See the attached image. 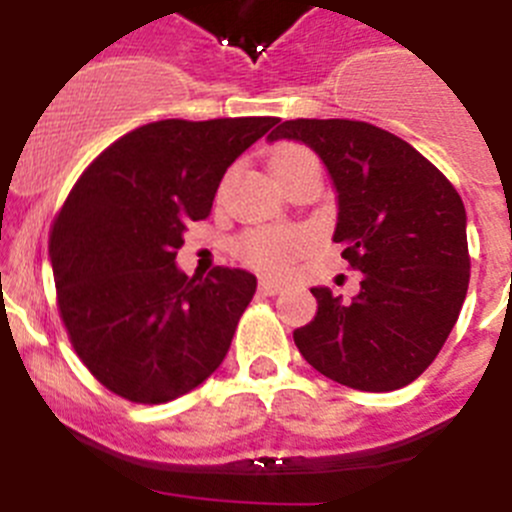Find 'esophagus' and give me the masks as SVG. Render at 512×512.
I'll list each match as a JSON object with an SVG mask.
<instances>
[{
	"instance_id": "obj_1",
	"label": "esophagus",
	"mask_w": 512,
	"mask_h": 512,
	"mask_svg": "<svg viewBox=\"0 0 512 512\" xmlns=\"http://www.w3.org/2000/svg\"><path fill=\"white\" fill-rule=\"evenodd\" d=\"M285 289V282H277V280H260V292L262 294H280Z\"/></svg>"
}]
</instances>
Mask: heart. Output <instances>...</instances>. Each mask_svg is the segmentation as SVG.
Instances as JSON below:
<instances>
[{"label":"heart","mask_w":512,"mask_h":512,"mask_svg":"<svg viewBox=\"0 0 512 512\" xmlns=\"http://www.w3.org/2000/svg\"><path fill=\"white\" fill-rule=\"evenodd\" d=\"M297 158H312L302 146H282L272 163H289ZM312 245V235L304 230H252L242 237L240 250L250 265L262 270H285L289 262Z\"/></svg>","instance_id":"b5f03b06"}]
</instances>
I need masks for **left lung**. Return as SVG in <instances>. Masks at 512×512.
I'll list each match as a JSON object with an SVG mask.
<instances>
[{"instance_id":"obj_1","label":"left lung","mask_w":512,"mask_h":512,"mask_svg":"<svg viewBox=\"0 0 512 512\" xmlns=\"http://www.w3.org/2000/svg\"><path fill=\"white\" fill-rule=\"evenodd\" d=\"M322 158L334 193L342 257L359 270L352 302L312 287L317 314L294 329L299 354L327 379L394 391L446 344L471 277L466 208L446 175L399 136L347 118H297L267 136Z\"/></svg>"}]
</instances>
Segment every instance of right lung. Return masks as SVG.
I'll list each match as a JSON object with an SVG mask.
<instances>
[{"instance_id": "add662e5", "label": "right lung", "mask_w": 512, "mask_h": 512, "mask_svg": "<svg viewBox=\"0 0 512 512\" xmlns=\"http://www.w3.org/2000/svg\"><path fill=\"white\" fill-rule=\"evenodd\" d=\"M275 123H148L76 180L51 227V270L71 344L113 394L165 404L223 364L257 277L230 267L188 277L175 255L190 220L210 215L225 170Z\"/></svg>"}]
</instances>
